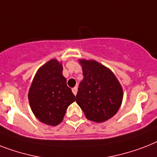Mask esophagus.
Segmentation results:
<instances>
[{
  "label": "esophagus",
  "mask_w": 157,
  "mask_h": 157,
  "mask_svg": "<svg viewBox=\"0 0 157 157\" xmlns=\"http://www.w3.org/2000/svg\"><path fill=\"white\" fill-rule=\"evenodd\" d=\"M72 93H73L75 96H76V94H77V86H76V87H74L72 89Z\"/></svg>",
  "instance_id": "obj_1"
}]
</instances>
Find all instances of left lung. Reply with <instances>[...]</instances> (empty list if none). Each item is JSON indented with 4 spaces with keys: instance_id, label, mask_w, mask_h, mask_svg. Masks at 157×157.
Returning <instances> with one entry per match:
<instances>
[{
    "instance_id": "1",
    "label": "left lung",
    "mask_w": 157,
    "mask_h": 157,
    "mask_svg": "<svg viewBox=\"0 0 157 157\" xmlns=\"http://www.w3.org/2000/svg\"><path fill=\"white\" fill-rule=\"evenodd\" d=\"M82 81L76 96V103L87 119L103 123L111 118L122 105L123 90L111 70L94 59H79Z\"/></svg>"
}]
</instances>
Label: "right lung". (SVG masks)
Here are the masks:
<instances>
[{"label":"right lung","mask_w":157,"mask_h":157,"mask_svg":"<svg viewBox=\"0 0 157 157\" xmlns=\"http://www.w3.org/2000/svg\"><path fill=\"white\" fill-rule=\"evenodd\" d=\"M62 72V63L52 59L37 71L28 93L34 116L53 127L63 121L67 108L75 101V95Z\"/></svg>","instance_id":"1"}]
</instances>
